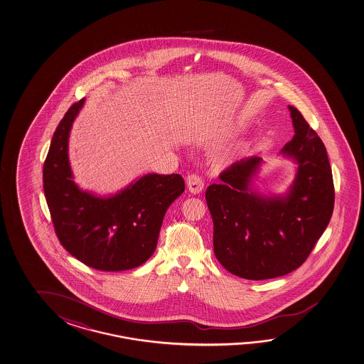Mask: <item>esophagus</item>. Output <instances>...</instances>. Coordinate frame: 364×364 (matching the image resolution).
Returning <instances> with one entry per match:
<instances>
[{
    "label": "esophagus",
    "mask_w": 364,
    "mask_h": 364,
    "mask_svg": "<svg viewBox=\"0 0 364 364\" xmlns=\"http://www.w3.org/2000/svg\"><path fill=\"white\" fill-rule=\"evenodd\" d=\"M186 186H188L189 192L193 193V194H198V193L203 191L205 184H203V180L199 176L198 173H189L186 176Z\"/></svg>",
    "instance_id": "1"
}]
</instances>
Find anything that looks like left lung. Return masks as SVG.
Wrapping results in <instances>:
<instances>
[{
    "label": "left lung",
    "instance_id": "1",
    "mask_svg": "<svg viewBox=\"0 0 364 364\" xmlns=\"http://www.w3.org/2000/svg\"><path fill=\"white\" fill-rule=\"evenodd\" d=\"M295 136L282 153L299 164L286 197L264 198L250 192L260 157L235 162L208 186L213 252L232 274L261 281L288 274L306 261L328 225L335 186L326 146L301 112L289 107Z\"/></svg>",
    "mask_w": 364,
    "mask_h": 364
}]
</instances>
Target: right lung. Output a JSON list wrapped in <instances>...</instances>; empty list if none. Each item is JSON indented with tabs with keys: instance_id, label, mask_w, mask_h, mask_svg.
<instances>
[{
	"instance_id": "obj_1",
	"label": "right lung",
	"mask_w": 364,
	"mask_h": 364,
	"mask_svg": "<svg viewBox=\"0 0 364 364\" xmlns=\"http://www.w3.org/2000/svg\"><path fill=\"white\" fill-rule=\"evenodd\" d=\"M85 99L58 124L43 164V192L58 240L77 260L96 270L137 268L157 247L167 208L186 189L178 173H149L109 198L82 192L72 180L68 136Z\"/></svg>"
}]
</instances>
